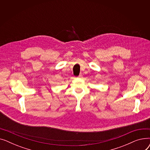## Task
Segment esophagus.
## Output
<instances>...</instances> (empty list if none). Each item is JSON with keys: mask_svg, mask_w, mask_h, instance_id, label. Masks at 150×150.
<instances>
[{"mask_svg": "<svg viewBox=\"0 0 150 150\" xmlns=\"http://www.w3.org/2000/svg\"><path fill=\"white\" fill-rule=\"evenodd\" d=\"M78 78H83V75H82V74H80V75L78 76Z\"/></svg>", "mask_w": 150, "mask_h": 150, "instance_id": "34e87169", "label": "esophagus"}]
</instances>
